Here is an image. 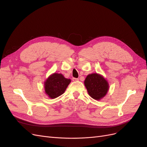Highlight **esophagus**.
Segmentation results:
<instances>
[{
	"instance_id": "1",
	"label": "esophagus",
	"mask_w": 147,
	"mask_h": 147,
	"mask_svg": "<svg viewBox=\"0 0 147 147\" xmlns=\"http://www.w3.org/2000/svg\"><path fill=\"white\" fill-rule=\"evenodd\" d=\"M72 80H73L74 82H76V81H78L79 79H78V78H72Z\"/></svg>"
}]
</instances>
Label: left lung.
Instances as JSON below:
<instances>
[{
	"instance_id": "1",
	"label": "left lung",
	"mask_w": 147,
	"mask_h": 147,
	"mask_svg": "<svg viewBox=\"0 0 147 147\" xmlns=\"http://www.w3.org/2000/svg\"><path fill=\"white\" fill-rule=\"evenodd\" d=\"M88 94L92 98L100 100L109 90V84L104 78L97 74L88 75L84 80Z\"/></svg>"
}]
</instances>
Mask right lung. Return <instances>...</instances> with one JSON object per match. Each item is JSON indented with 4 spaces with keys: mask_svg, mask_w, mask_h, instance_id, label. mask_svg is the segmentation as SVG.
Here are the masks:
<instances>
[{
    "mask_svg": "<svg viewBox=\"0 0 147 147\" xmlns=\"http://www.w3.org/2000/svg\"><path fill=\"white\" fill-rule=\"evenodd\" d=\"M70 80L64 78L61 74H53L45 83L46 94L51 99L63 94L70 83Z\"/></svg>",
    "mask_w": 147,
    "mask_h": 147,
    "instance_id": "right-lung-1",
    "label": "right lung"
}]
</instances>
